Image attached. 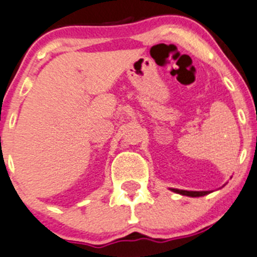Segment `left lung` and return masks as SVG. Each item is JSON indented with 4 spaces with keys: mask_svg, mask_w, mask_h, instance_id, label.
Here are the masks:
<instances>
[{
    "mask_svg": "<svg viewBox=\"0 0 257 257\" xmlns=\"http://www.w3.org/2000/svg\"><path fill=\"white\" fill-rule=\"evenodd\" d=\"M172 192H176L182 194V196H188V197H202L206 196V194L210 193L209 191H185V190H177V188H170Z\"/></svg>",
    "mask_w": 257,
    "mask_h": 257,
    "instance_id": "1",
    "label": "left lung"
}]
</instances>
